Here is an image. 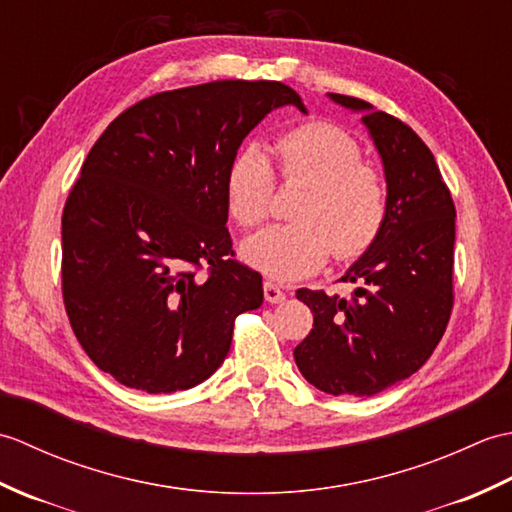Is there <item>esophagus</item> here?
<instances>
[{
  "label": "esophagus",
  "mask_w": 512,
  "mask_h": 512,
  "mask_svg": "<svg viewBox=\"0 0 512 512\" xmlns=\"http://www.w3.org/2000/svg\"><path fill=\"white\" fill-rule=\"evenodd\" d=\"M264 297L268 303H281L286 301V292L273 284V281H264Z\"/></svg>",
  "instance_id": "esophagus-1"
}]
</instances>
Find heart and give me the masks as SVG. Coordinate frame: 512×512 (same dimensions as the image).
I'll list each match as a JSON object with an SVG mask.
<instances>
[{"instance_id":"obj_1","label":"heart","mask_w":512,"mask_h":512,"mask_svg":"<svg viewBox=\"0 0 512 512\" xmlns=\"http://www.w3.org/2000/svg\"><path fill=\"white\" fill-rule=\"evenodd\" d=\"M279 178L306 184L292 206L290 224L270 226L242 246L246 262L277 281L303 279L334 255L363 257L383 233L389 211L387 182L363 162L356 140L328 121H308L275 140ZM275 195V171L257 145L235 154L226 171V206L244 226L262 224Z\"/></svg>"}]
</instances>
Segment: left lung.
I'll list each match as a JSON object with an SVG mask.
<instances>
[{
	"label": "left lung",
	"mask_w": 512,
	"mask_h": 512,
	"mask_svg": "<svg viewBox=\"0 0 512 512\" xmlns=\"http://www.w3.org/2000/svg\"><path fill=\"white\" fill-rule=\"evenodd\" d=\"M361 110L385 165L389 211L376 244L347 270L350 299L297 290L314 314L295 361L310 385L332 396H374L427 363L453 310L455 204L438 162L409 125L345 94Z\"/></svg>",
	"instance_id": "left-lung-1"
}]
</instances>
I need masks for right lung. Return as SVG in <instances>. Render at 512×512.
Instances as JSON below:
<instances>
[{"label":"right lung","mask_w":512,"mask_h":512,"mask_svg":"<svg viewBox=\"0 0 512 512\" xmlns=\"http://www.w3.org/2000/svg\"><path fill=\"white\" fill-rule=\"evenodd\" d=\"M281 105L279 81H211L158 92L107 125L61 217V290L92 363L118 383L173 394L209 378L239 314L262 306V275L239 264L226 171Z\"/></svg>","instance_id":"obj_1"}]
</instances>
